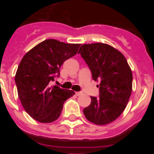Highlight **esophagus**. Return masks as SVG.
Masks as SVG:
<instances>
[{"instance_id":"34e87169","label":"esophagus","mask_w":154,"mask_h":154,"mask_svg":"<svg viewBox=\"0 0 154 154\" xmlns=\"http://www.w3.org/2000/svg\"><path fill=\"white\" fill-rule=\"evenodd\" d=\"M82 92H75V95L76 96H80V95H82Z\"/></svg>"}]
</instances>
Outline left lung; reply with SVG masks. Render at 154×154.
Listing matches in <instances>:
<instances>
[{
    "instance_id": "left-lung-1",
    "label": "left lung",
    "mask_w": 154,
    "mask_h": 154,
    "mask_svg": "<svg viewBox=\"0 0 154 154\" xmlns=\"http://www.w3.org/2000/svg\"><path fill=\"white\" fill-rule=\"evenodd\" d=\"M79 54L85 61L92 79L99 82V97L91 96L83 109L85 118L96 125H106L124 111L133 87V74L124 55L104 43L82 45Z\"/></svg>"
}]
</instances>
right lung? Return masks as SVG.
Returning <instances> with one entry per match:
<instances>
[{"instance_id": "1", "label": "right lung", "mask_w": 154, "mask_h": 154, "mask_svg": "<svg viewBox=\"0 0 154 154\" xmlns=\"http://www.w3.org/2000/svg\"><path fill=\"white\" fill-rule=\"evenodd\" d=\"M80 45L47 39L21 59L15 75L17 93L24 110L35 120L44 123L55 121L65 100L75 95L72 90L50 86V82L59 76L63 62L76 55Z\"/></svg>"}]
</instances>
